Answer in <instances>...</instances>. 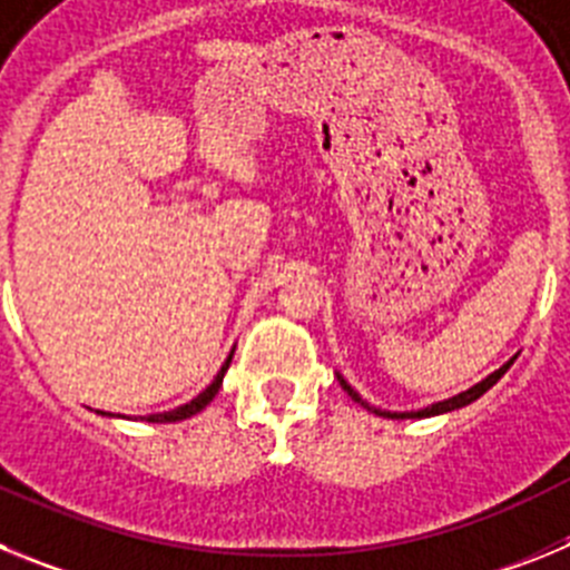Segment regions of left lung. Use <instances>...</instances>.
I'll list each match as a JSON object with an SVG mask.
<instances>
[{
	"instance_id": "left-lung-1",
	"label": "left lung",
	"mask_w": 570,
	"mask_h": 570,
	"mask_svg": "<svg viewBox=\"0 0 570 570\" xmlns=\"http://www.w3.org/2000/svg\"><path fill=\"white\" fill-rule=\"evenodd\" d=\"M513 360H517V356H511V360H508L505 365H502V367H497V371H493L491 376H485V380H482V382H476V385H471V387H468V391H462V394L451 396V400L434 402V405H428V407H420V411H382V407L367 405V402L362 400V396L356 394L354 387L347 385V382L342 380V376H340V385L345 387V394L351 396V400H354V402H360L362 407H367V411H371V414H376V416H387V420H425V416L448 414V411H456V407H465V405H471V402H476V400H480V396L485 394V391H491V387L497 385V382H500L502 376H505V371H508V367L513 365Z\"/></svg>"
}]
</instances>
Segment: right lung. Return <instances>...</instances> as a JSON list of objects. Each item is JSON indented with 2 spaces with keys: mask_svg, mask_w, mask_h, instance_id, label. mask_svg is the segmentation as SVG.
<instances>
[{
  "mask_svg": "<svg viewBox=\"0 0 570 570\" xmlns=\"http://www.w3.org/2000/svg\"><path fill=\"white\" fill-rule=\"evenodd\" d=\"M230 360H234V351H230L228 360H225V365L219 367V374L214 376V382H210V385L205 387L203 394L194 396V400L185 402V405L174 407V411H165V414H150V416H145V420H148V422H179V420H188V416L199 414V411H203V407L208 405V402L214 400L216 394H219V387H223V376H225V371H228ZM108 416H110V414H108Z\"/></svg>",
  "mask_w": 570,
  "mask_h": 570,
  "instance_id": "add662e5",
  "label": "right lung"
}]
</instances>
